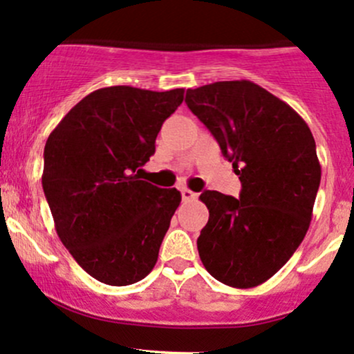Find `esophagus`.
I'll return each instance as SVG.
<instances>
[{"label": "esophagus", "mask_w": 354, "mask_h": 354, "mask_svg": "<svg viewBox=\"0 0 354 354\" xmlns=\"http://www.w3.org/2000/svg\"><path fill=\"white\" fill-rule=\"evenodd\" d=\"M181 196H183L185 202H192V200L196 198V193L192 192V189H188V188H181Z\"/></svg>", "instance_id": "1"}]
</instances>
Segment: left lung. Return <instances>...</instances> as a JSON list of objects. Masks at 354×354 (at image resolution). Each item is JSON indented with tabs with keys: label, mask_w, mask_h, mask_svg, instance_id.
Masks as SVG:
<instances>
[{
	"label": "left lung",
	"mask_w": 354,
	"mask_h": 354,
	"mask_svg": "<svg viewBox=\"0 0 354 354\" xmlns=\"http://www.w3.org/2000/svg\"><path fill=\"white\" fill-rule=\"evenodd\" d=\"M188 109L239 174V198L207 189L198 254L215 280L252 288L292 258L307 234L321 185L310 129L252 81H217L187 91Z\"/></svg>",
	"instance_id": "1"
}]
</instances>
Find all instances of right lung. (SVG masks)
Returning a JSON list of instances; mask_svg holds the SVG:
<instances>
[{"instance_id": "add662e5", "label": "right lung", "mask_w": 354, "mask_h": 354, "mask_svg": "<svg viewBox=\"0 0 354 354\" xmlns=\"http://www.w3.org/2000/svg\"><path fill=\"white\" fill-rule=\"evenodd\" d=\"M183 95V88L96 89L47 139L42 187L57 236L102 283L132 285L158 261L181 193L142 181L139 173Z\"/></svg>"}]
</instances>
